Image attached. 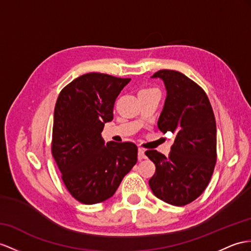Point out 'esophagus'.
<instances>
[{
	"label": "esophagus",
	"instance_id": "esophagus-1",
	"mask_svg": "<svg viewBox=\"0 0 251 251\" xmlns=\"http://www.w3.org/2000/svg\"><path fill=\"white\" fill-rule=\"evenodd\" d=\"M146 158V154H145V150L143 148H138V160L142 161Z\"/></svg>",
	"mask_w": 251,
	"mask_h": 251
}]
</instances>
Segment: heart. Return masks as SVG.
<instances>
[{"label":"heart","instance_id":"heart-1","mask_svg":"<svg viewBox=\"0 0 251 251\" xmlns=\"http://www.w3.org/2000/svg\"><path fill=\"white\" fill-rule=\"evenodd\" d=\"M148 90H153V88H145V89H142L140 91H148Z\"/></svg>","mask_w":251,"mask_h":251}]
</instances>
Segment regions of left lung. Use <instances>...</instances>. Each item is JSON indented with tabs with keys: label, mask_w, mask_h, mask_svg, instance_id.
I'll return each mask as SVG.
<instances>
[{
	"label": "left lung",
	"mask_w": 251,
	"mask_h": 251,
	"mask_svg": "<svg viewBox=\"0 0 251 251\" xmlns=\"http://www.w3.org/2000/svg\"><path fill=\"white\" fill-rule=\"evenodd\" d=\"M167 90L164 108L157 121L163 133L175 135L166 157L156 150L145 153L155 165L149 186L155 197L182 206L204 192L216 164V121L205 91L183 73L160 70Z\"/></svg>",
	"instance_id": "obj_1"
}]
</instances>
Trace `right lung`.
I'll use <instances>...</instances> for the list:
<instances>
[{
    "instance_id": "1",
    "label": "right lung",
    "mask_w": 251,
    "mask_h": 251,
    "mask_svg": "<svg viewBox=\"0 0 251 251\" xmlns=\"http://www.w3.org/2000/svg\"><path fill=\"white\" fill-rule=\"evenodd\" d=\"M131 78L89 72L60 91L54 109L51 151L66 188L84 204L111 198L137 162L131 142L104 145L101 132L114 118L116 98Z\"/></svg>"
}]
</instances>
